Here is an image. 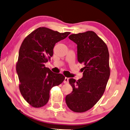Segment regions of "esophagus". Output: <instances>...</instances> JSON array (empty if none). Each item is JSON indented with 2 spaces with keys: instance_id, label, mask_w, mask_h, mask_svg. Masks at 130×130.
<instances>
[{
  "instance_id": "1",
  "label": "esophagus",
  "mask_w": 130,
  "mask_h": 130,
  "mask_svg": "<svg viewBox=\"0 0 130 130\" xmlns=\"http://www.w3.org/2000/svg\"><path fill=\"white\" fill-rule=\"evenodd\" d=\"M63 83L64 84H68L69 83V78H68L65 77L64 79V81H63Z\"/></svg>"
}]
</instances>
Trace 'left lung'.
Instances as JSON below:
<instances>
[{
	"mask_svg": "<svg viewBox=\"0 0 130 130\" xmlns=\"http://www.w3.org/2000/svg\"><path fill=\"white\" fill-rule=\"evenodd\" d=\"M77 45V59L84 63L83 77L78 81L70 78L73 91L66 96L68 107L75 112L90 109L102 97L109 79V53L107 46L93 31L69 36Z\"/></svg>",
	"mask_w": 130,
	"mask_h": 130,
	"instance_id": "left-lung-1",
	"label": "left lung"
}]
</instances>
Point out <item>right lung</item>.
Returning <instances> with one entry per match:
<instances>
[{
  "mask_svg": "<svg viewBox=\"0 0 130 130\" xmlns=\"http://www.w3.org/2000/svg\"><path fill=\"white\" fill-rule=\"evenodd\" d=\"M70 34L40 27L26 37L21 45L16 72L20 82V93L32 107L45 105L51 89L64 80L62 74L52 72L44 64L52 57L55 44Z\"/></svg>",
  "mask_w": 130,
  "mask_h": 130,
  "instance_id": "add662e5",
  "label": "right lung"
}]
</instances>
